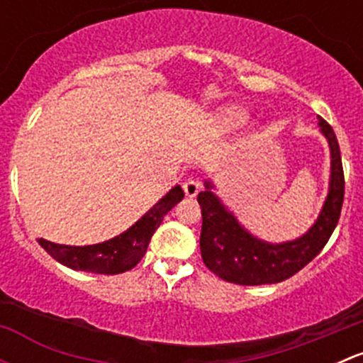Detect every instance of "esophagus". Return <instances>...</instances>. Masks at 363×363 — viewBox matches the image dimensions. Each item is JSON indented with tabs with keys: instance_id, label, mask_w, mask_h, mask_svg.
Instances as JSON below:
<instances>
[{
	"instance_id": "34e87169",
	"label": "esophagus",
	"mask_w": 363,
	"mask_h": 363,
	"mask_svg": "<svg viewBox=\"0 0 363 363\" xmlns=\"http://www.w3.org/2000/svg\"><path fill=\"white\" fill-rule=\"evenodd\" d=\"M182 188H184V193H186V196H196L199 195V191L200 189H202V184H200L199 181H196V179H188V181L184 182V184H182Z\"/></svg>"
}]
</instances>
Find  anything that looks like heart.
<instances>
[{
    "label": "heart",
    "instance_id": "obj_1",
    "mask_svg": "<svg viewBox=\"0 0 363 363\" xmlns=\"http://www.w3.org/2000/svg\"><path fill=\"white\" fill-rule=\"evenodd\" d=\"M247 121V116L242 111H237V108H225L223 112H219L218 123L223 130H237V128L244 126Z\"/></svg>",
    "mask_w": 363,
    "mask_h": 363
}]
</instances>
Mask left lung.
<instances>
[{
  "instance_id": "8db88e82",
  "label": "left lung",
  "mask_w": 363,
  "mask_h": 363,
  "mask_svg": "<svg viewBox=\"0 0 363 363\" xmlns=\"http://www.w3.org/2000/svg\"><path fill=\"white\" fill-rule=\"evenodd\" d=\"M318 124L330 145V189L318 221L300 239L283 244H269L256 239L219 202L211 191V182H205V191L199 193V203L202 207L200 251L205 267L223 281L258 286L290 279L320 255L334 233L344 200L342 160L337 137L330 124L323 117H320Z\"/></svg>"
}]
</instances>
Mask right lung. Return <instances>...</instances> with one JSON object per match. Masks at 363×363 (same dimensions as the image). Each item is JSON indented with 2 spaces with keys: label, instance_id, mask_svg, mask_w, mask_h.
Segmentation results:
<instances>
[{
  "label": "right lung",
  "instance_id": "obj_1",
  "mask_svg": "<svg viewBox=\"0 0 363 363\" xmlns=\"http://www.w3.org/2000/svg\"><path fill=\"white\" fill-rule=\"evenodd\" d=\"M182 199H184V191L181 186H175L130 230L107 242L94 244V246H63V244L38 239V244L56 262L73 270L107 274V276L126 272L144 258L152 233L158 230L167 212H170L175 203L181 202Z\"/></svg>",
  "mask_w": 363,
  "mask_h": 363
}]
</instances>
